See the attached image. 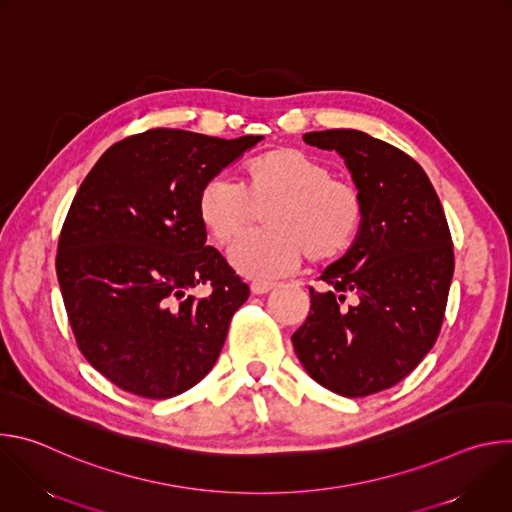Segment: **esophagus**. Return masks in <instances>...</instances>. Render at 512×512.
I'll use <instances>...</instances> for the list:
<instances>
[{
  "label": "esophagus",
  "mask_w": 512,
  "mask_h": 512,
  "mask_svg": "<svg viewBox=\"0 0 512 512\" xmlns=\"http://www.w3.org/2000/svg\"><path fill=\"white\" fill-rule=\"evenodd\" d=\"M275 285L277 283H273V281H253L251 291L255 296H263V294H269V291H273Z\"/></svg>",
  "instance_id": "obj_1"
}]
</instances>
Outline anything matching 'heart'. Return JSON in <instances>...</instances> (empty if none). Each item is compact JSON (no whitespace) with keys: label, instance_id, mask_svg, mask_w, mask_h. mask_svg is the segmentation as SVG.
Wrapping results in <instances>:
<instances>
[{"label":"heart","instance_id":"heart-1","mask_svg":"<svg viewBox=\"0 0 512 512\" xmlns=\"http://www.w3.org/2000/svg\"><path fill=\"white\" fill-rule=\"evenodd\" d=\"M263 214L265 231L241 241L231 263L255 279L296 271L304 257L312 265L342 257L364 225V198L328 166L296 148H273L249 158L239 186L208 180L196 200L198 221L223 247L235 245Z\"/></svg>","mask_w":512,"mask_h":512}]
</instances>
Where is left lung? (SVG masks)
Returning a JSON list of instances; mask_svg holds the SVG:
<instances>
[{
    "instance_id": "obj_1",
    "label": "left lung",
    "mask_w": 512,
    "mask_h": 512,
    "mask_svg": "<svg viewBox=\"0 0 512 512\" xmlns=\"http://www.w3.org/2000/svg\"><path fill=\"white\" fill-rule=\"evenodd\" d=\"M304 141L344 158L364 225L320 275L328 291L310 287V314L291 342L316 383L367 397L403 381L435 344L454 275L452 235L427 174L395 145L356 129L312 131Z\"/></svg>"
}]
</instances>
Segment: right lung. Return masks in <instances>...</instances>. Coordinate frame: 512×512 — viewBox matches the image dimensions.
I'll return each mask as SVG.
<instances>
[{
    "instance_id": "1",
    "label": "right lung",
    "mask_w": 512,
    "mask_h": 512,
    "mask_svg": "<svg viewBox=\"0 0 512 512\" xmlns=\"http://www.w3.org/2000/svg\"><path fill=\"white\" fill-rule=\"evenodd\" d=\"M261 139L150 129L113 143L81 184L56 275L79 350L119 389L170 399L214 367L249 285L206 245L196 200ZM200 282L211 294L194 299Z\"/></svg>"
}]
</instances>
